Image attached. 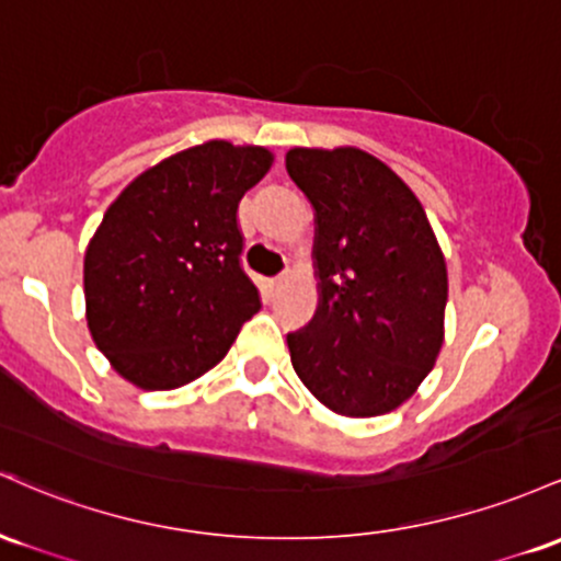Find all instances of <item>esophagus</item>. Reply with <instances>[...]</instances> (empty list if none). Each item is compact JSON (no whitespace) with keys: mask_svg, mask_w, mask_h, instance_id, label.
I'll return each mask as SVG.
<instances>
[{"mask_svg":"<svg viewBox=\"0 0 561 561\" xmlns=\"http://www.w3.org/2000/svg\"><path fill=\"white\" fill-rule=\"evenodd\" d=\"M283 283H286V275H278V278H273V280H270V286H273V288H280Z\"/></svg>","mask_w":561,"mask_h":561,"instance_id":"34e87169","label":"esophagus"}]
</instances>
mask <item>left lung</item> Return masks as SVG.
I'll return each mask as SVG.
<instances>
[{"mask_svg":"<svg viewBox=\"0 0 561 561\" xmlns=\"http://www.w3.org/2000/svg\"><path fill=\"white\" fill-rule=\"evenodd\" d=\"M288 178L314 211L318 310L288 333L291 365L347 419L394 411L437 363L448 267L416 193L360 148H291Z\"/></svg>","mask_w":561,"mask_h":561,"instance_id":"8db88e82","label":"left lung"}]
</instances>
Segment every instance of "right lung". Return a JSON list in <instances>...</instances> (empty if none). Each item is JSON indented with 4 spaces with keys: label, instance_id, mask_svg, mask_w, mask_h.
I'll return each mask as SVG.
<instances>
[{
    "label": "right lung",
    "instance_id": "right-lung-1",
    "mask_svg": "<svg viewBox=\"0 0 561 561\" xmlns=\"http://www.w3.org/2000/svg\"><path fill=\"white\" fill-rule=\"evenodd\" d=\"M273 159L262 145H193L108 206L84 254V299L92 342L122 379L150 392L185 387L260 312L236 214Z\"/></svg>",
    "mask_w": 561,
    "mask_h": 561
}]
</instances>
